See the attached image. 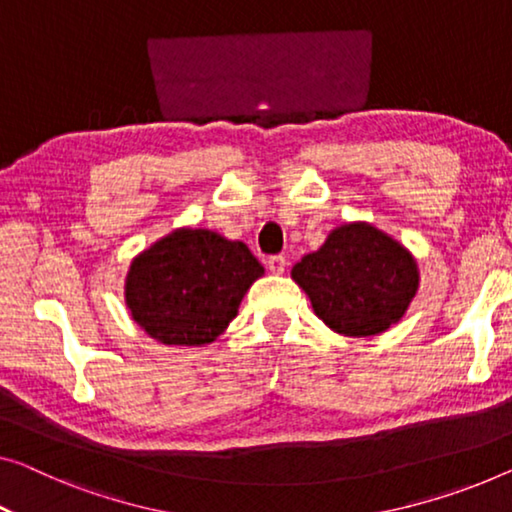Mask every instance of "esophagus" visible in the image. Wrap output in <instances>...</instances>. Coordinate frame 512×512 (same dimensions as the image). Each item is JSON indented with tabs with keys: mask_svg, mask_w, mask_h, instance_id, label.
<instances>
[{
	"mask_svg": "<svg viewBox=\"0 0 512 512\" xmlns=\"http://www.w3.org/2000/svg\"><path fill=\"white\" fill-rule=\"evenodd\" d=\"M266 266H269V271L273 273V276H282L287 269V259L282 255H271L269 259H266Z\"/></svg>",
	"mask_w": 512,
	"mask_h": 512,
	"instance_id": "34e87169",
	"label": "esophagus"
}]
</instances>
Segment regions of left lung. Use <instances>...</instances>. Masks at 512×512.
Segmentation results:
<instances>
[{
	"label": "left lung",
	"mask_w": 512,
	"mask_h": 512,
	"mask_svg": "<svg viewBox=\"0 0 512 512\" xmlns=\"http://www.w3.org/2000/svg\"><path fill=\"white\" fill-rule=\"evenodd\" d=\"M292 280L331 331L372 338L398 324L421 285L416 257L365 220L345 223L294 264Z\"/></svg>",
	"instance_id": "obj_1"
}]
</instances>
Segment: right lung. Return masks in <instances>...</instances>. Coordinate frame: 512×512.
<instances>
[{"label":"right lung","instance_id":"right-lung-1","mask_svg":"<svg viewBox=\"0 0 512 512\" xmlns=\"http://www.w3.org/2000/svg\"><path fill=\"white\" fill-rule=\"evenodd\" d=\"M264 266L243 241L177 227L133 257L124 301L133 322L163 345L204 347L230 326Z\"/></svg>","mask_w":512,"mask_h":512}]
</instances>
